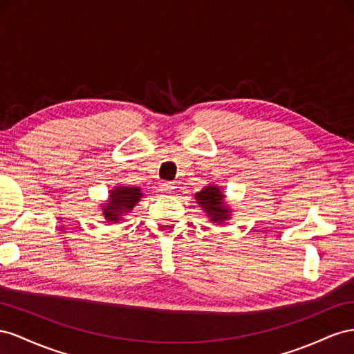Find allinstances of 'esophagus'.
Returning a JSON list of instances; mask_svg holds the SVG:
<instances>
[{
    "label": "esophagus",
    "instance_id": "obj_1",
    "mask_svg": "<svg viewBox=\"0 0 354 354\" xmlns=\"http://www.w3.org/2000/svg\"><path fill=\"white\" fill-rule=\"evenodd\" d=\"M174 189H175V184L174 183H165L163 185H161V188H160V191L163 194H171V193H174Z\"/></svg>",
    "mask_w": 354,
    "mask_h": 354
}]
</instances>
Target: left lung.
<instances>
[{"label":"left lung","instance_id":"1","mask_svg":"<svg viewBox=\"0 0 354 354\" xmlns=\"http://www.w3.org/2000/svg\"><path fill=\"white\" fill-rule=\"evenodd\" d=\"M224 197L225 196L221 193V189L216 185L205 187L196 194L197 203L206 212L210 222H215V224H224L225 221L230 219L231 210L225 206Z\"/></svg>","mask_w":354,"mask_h":354}]
</instances>
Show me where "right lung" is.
I'll return each instance as SVG.
<instances>
[{"mask_svg":"<svg viewBox=\"0 0 354 354\" xmlns=\"http://www.w3.org/2000/svg\"><path fill=\"white\" fill-rule=\"evenodd\" d=\"M142 196V191L138 187H115L109 191V198L102 207V215L108 222H118L123 215L133 210Z\"/></svg>","mask_w":354,"mask_h":354,"instance_id":"right-lung-1","label":"right lung"}]
</instances>
